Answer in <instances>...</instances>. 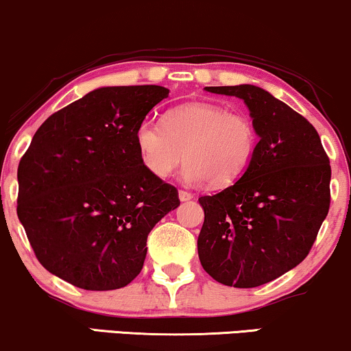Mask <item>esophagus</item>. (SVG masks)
I'll return each mask as SVG.
<instances>
[{"label": "esophagus", "instance_id": "1", "mask_svg": "<svg viewBox=\"0 0 351 351\" xmlns=\"http://www.w3.org/2000/svg\"><path fill=\"white\" fill-rule=\"evenodd\" d=\"M179 198H180V202H189V200H192L193 195L190 192H187V190H179Z\"/></svg>", "mask_w": 351, "mask_h": 351}]
</instances>
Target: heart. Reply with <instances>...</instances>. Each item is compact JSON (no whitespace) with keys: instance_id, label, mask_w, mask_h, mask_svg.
Here are the masks:
<instances>
[{"instance_id":"b5f03b06","label":"heart","mask_w":351,"mask_h":351,"mask_svg":"<svg viewBox=\"0 0 351 351\" xmlns=\"http://www.w3.org/2000/svg\"><path fill=\"white\" fill-rule=\"evenodd\" d=\"M135 140L141 162L153 176L164 179L185 158L184 180L224 187L249 167L258 136L249 115L195 102L169 110L164 123L143 120Z\"/></svg>"}]
</instances>
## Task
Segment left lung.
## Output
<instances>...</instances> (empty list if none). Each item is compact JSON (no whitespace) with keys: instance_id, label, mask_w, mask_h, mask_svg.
Here are the masks:
<instances>
[{"instance_id":"8db88e82","label":"left lung","mask_w":351,"mask_h":351,"mask_svg":"<svg viewBox=\"0 0 351 351\" xmlns=\"http://www.w3.org/2000/svg\"><path fill=\"white\" fill-rule=\"evenodd\" d=\"M244 101L258 143L239 180L198 198V257L211 278L255 288L304 261L330 206V162L304 117L252 84L211 86Z\"/></svg>"}]
</instances>
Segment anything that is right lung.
Returning <instances> with one entry per match:
<instances>
[{
	"mask_svg": "<svg viewBox=\"0 0 351 351\" xmlns=\"http://www.w3.org/2000/svg\"><path fill=\"white\" fill-rule=\"evenodd\" d=\"M162 86L90 90L40 125L17 167V216L43 268L77 288L136 278L149 231L180 205L141 162L135 133Z\"/></svg>",
	"mask_w": 351,
	"mask_h": 351,
	"instance_id": "1",
	"label": "right lung"
}]
</instances>
